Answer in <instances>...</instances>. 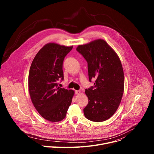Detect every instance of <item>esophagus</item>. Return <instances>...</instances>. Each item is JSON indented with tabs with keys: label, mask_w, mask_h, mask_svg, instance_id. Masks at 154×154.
Listing matches in <instances>:
<instances>
[{
	"label": "esophagus",
	"mask_w": 154,
	"mask_h": 154,
	"mask_svg": "<svg viewBox=\"0 0 154 154\" xmlns=\"http://www.w3.org/2000/svg\"><path fill=\"white\" fill-rule=\"evenodd\" d=\"M80 93H81V91L80 90H75V94H80Z\"/></svg>",
	"instance_id": "esophagus-1"
}]
</instances>
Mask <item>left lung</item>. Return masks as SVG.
I'll return each instance as SVG.
<instances>
[{
  "mask_svg": "<svg viewBox=\"0 0 154 154\" xmlns=\"http://www.w3.org/2000/svg\"><path fill=\"white\" fill-rule=\"evenodd\" d=\"M77 51L88 63L89 80L95 79L94 87L86 89L88 104L83 109L85 116L91 121L110 118L118 109L124 90V75L116 52L102 39L79 45Z\"/></svg>",
  "mask_w": 154,
  "mask_h": 154,
  "instance_id": "obj_1",
  "label": "left lung"
}]
</instances>
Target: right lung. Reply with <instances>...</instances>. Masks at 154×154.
<instances>
[{"instance_id": "add662e5", "label": "right lung", "mask_w": 154, "mask_h": 154, "mask_svg": "<svg viewBox=\"0 0 154 154\" xmlns=\"http://www.w3.org/2000/svg\"><path fill=\"white\" fill-rule=\"evenodd\" d=\"M72 47L48 43L36 54L30 68L28 83L31 100L39 114L51 122L64 119L74 95V90L58 86V81L64 79V58Z\"/></svg>"}]
</instances>
